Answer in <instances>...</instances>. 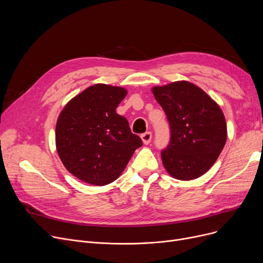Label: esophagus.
Masks as SVG:
<instances>
[{
    "label": "esophagus",
    "instance_id": "34e87169",
    "mask_svg": "<svg viewBox=\"0 0 263 263\" xmlns=\"http://www.w3.org/2000/svg\"><path fill=\"white\" fill-rule=\"evenodd\" d=\"M141 139H142V141H143V143L145 145H148L150 143L151 139H153V133H151V132H146V133L141 135Z\"/></svg>",
    "mask_w": 263,
    "mask_h": 263
}]
</instances>
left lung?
Returning <instances> with one entry per match:
<instances>
[{
  "label": "left lung",
  "mask_w": 263,
  "mask_h": 263,
  "mask_svg": "<svg viewBox=\"0 0 263 263\" xmlns=\"http://www.w3.org/2000/svg\"><path fill=\"white\" fill-rule=\"evenodd\" d=\"M151 90L171 127L170 145L161 153L165 170L183 181L202 176L226 144L223 110L208 93L187 81H176Z\"/></svg>",
  "instance_id": "obj_1"
}]
</instances>
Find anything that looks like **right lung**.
<instances>
[{
    "instance_id": "add662e5",
    "label": "right lung",
    "mask_w": 263,
    "mask_h": 263,
    "mask_svg": "<svg viewBox=\"0 0 263 263\" xmlns=\"http://www.w3.org/2000/svg\"><path fill=\"white\" fill-rule=\"evenodd\" d=\"M126 88L95 84L69 101L58 118L55 144L66 170L92 185H106L121 175L143 143L128 120L116 113Z\"/></svg>"
}]
</instances>
